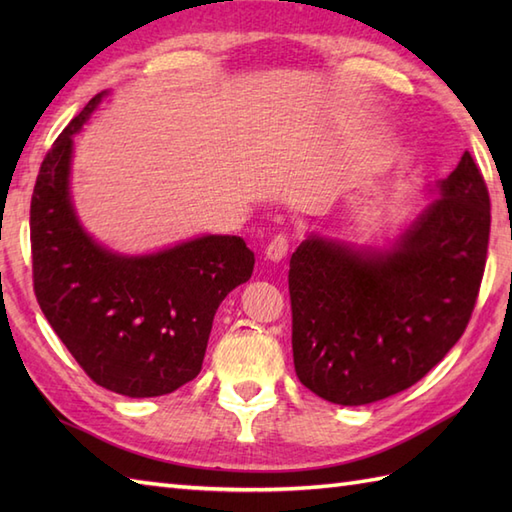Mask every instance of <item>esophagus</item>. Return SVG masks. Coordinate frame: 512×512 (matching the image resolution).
Masks as SVG:
<instances>
[{"mask_svg": "<svg viewBox=\"0 0 512 512\" xmlns=\"http://www.w3.org/2000/svg\"><path fill=\"white\" fill-rule=\"evenodd\" d=\"M288 248H290L288 237L286 235H275L268 242L264 255H266V259H270V262H281V259L288 255Z\"/></svg>", "mask_w": 512, "mask_h": 512, "instance_id": "esophagus-1", "label": "esophagus"}]
</instances>
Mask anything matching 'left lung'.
<instances>
[{"label":"left lung","instance_id":"obj_1","mask_svg":"<svg viewBox=\"0 0 512 512\" xmlns=\"http://www.w3.org/2000/svg\"><path fill=\"white\" fill-rule=\"evenodd\" d=\"M438 189L440 198L385 253L317 235L292 253L295 372L323 400L356 407L416 385L469 325L491 198L469 151Z\"/></svg>","mask_w":512,"mask_h":512}]
</instances>
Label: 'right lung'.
<instances>
[{
    "label": "right lung",
    "mask_w": 512,
    "mask_h": 512,
    "mask_svg": "<svg viewBox=\"0 0 512 512\" xmlns=\"http://www.w3.org/2000/svg\"><path fill=\"white\" fill-rule=\"evenodd\" d=\"M103 92L74 116L41 162L30 200L32 281L41 312L96 385L165 396L200 374L215 310L250 279L242 237L204 235L154 255L96 244L70 202L72 138Z\"/></svg>",
    "instance_id": "add662e5"
}]
</instances>
